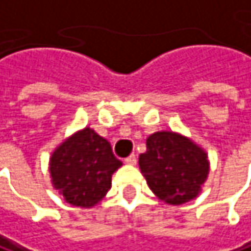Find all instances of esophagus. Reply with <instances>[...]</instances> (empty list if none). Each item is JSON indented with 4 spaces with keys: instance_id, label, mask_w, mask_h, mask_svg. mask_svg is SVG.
<instances>
[{
    "instance_id": "esophagus-1",
    "label": "esophagus",
    "mask_w": 251,
    "mask_h": 251,
    "mask_svg": "<svg viewBox=\"0 0 251 251\" xmlns=\"http://www.w3.org/2000/svg\"><path fill=\"white\" fill-rule=\"evenodd\" d=\"M125 162L129 164V165H135L136 164V155L135 153H130L127 158H125Z\"/></svg>"
}]
</instances>
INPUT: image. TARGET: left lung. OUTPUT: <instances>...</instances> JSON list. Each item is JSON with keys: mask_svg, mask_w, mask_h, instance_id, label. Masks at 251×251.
Masks as SVG:
<instances>
[{"mask_svg": "<svg viewBox=\"0 0 251 251\" xmlns=\"http://www.w3.org/2000/svg\"><path fill=\"white\" fill-rule=\"evenodd\" d=\"M139 167L152 193L174 205L195 198L208 174L205 152L174 132L149 136Z\"/></svg>", "mask_w": 251, "mask_h": 251, "instance_id": "obj_1", "label": "left lung"}]
</instances>
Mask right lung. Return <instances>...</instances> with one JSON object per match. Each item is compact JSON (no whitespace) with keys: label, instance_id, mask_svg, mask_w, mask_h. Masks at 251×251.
<instances>
[{"label":"right lung","instance_id":"add662e5","mask_svg":"<svg viewBox=\"0 0 251 251\" xmlns=\"http://www.w3.org/2000/svg\"><path fill=\"white\" fill-rule=\"evenodd\" d=\"M122 162L110 144L86 127L63 142L50 159L54 188L76 207L98 204L110 190L112 174Z\"/></svg>","mask_w":251,"mask_h":251}]
</instances>
